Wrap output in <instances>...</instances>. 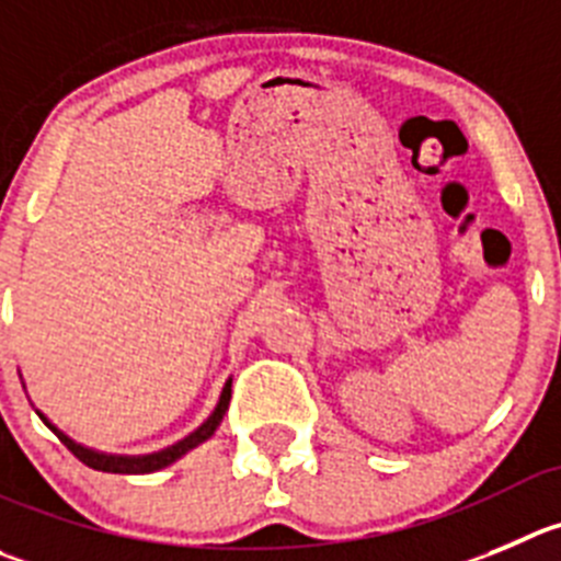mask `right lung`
<instances>
[{
	"label": "right lung",
	"instance_id": "add662e5",
	"mask_svg": "<svg viewBox=\"0 0 561 561\" xmlns=\"http://www.w3.org/2000/svg\"><path fill=\"white\" fill-rule=\"evenodd\" d=\"M229 399H232V381H227V387H224L221 401H218L216 412H213V415H209L207 421H204L202 426H198L196 432L191 434V437L180 439L176 446L165 448V451L146 454V457H113V454L91 451V448L80 446V443H75V439L66 437V434H62V432H57V428L51 426V423L46 421V417L41 415V412H38V415H41V421H44L46 426H49L51 432H55L57 437H60L62 446H66L68 451L75 454V457L80 459L82 465H88V468L102 470V473H154V470H160V468H165V465L176 462V459H180L182 454H187V451H191V448H196L198 443H204V439L213 437V432H216V428H218V423H221L224 415H227Z\"/></svg>",
	"mask_w": 561,
	"mask_h": 561
}]
</instances>
